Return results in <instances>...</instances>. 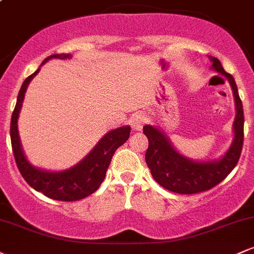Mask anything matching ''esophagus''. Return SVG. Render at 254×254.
<instances>
[{"mask_svg":"<svg viewBox=\"0 0 254 254\" xmlns=\"http://www.w3.org/2000/svg\"><path fill=\"white\" fill-rule=\"evenodd\" d=\"M145 124V117L142 113H138V115H135L131 119V127L136 131H141L143 129Z\"/></svg>","mask_w":254,"mask_h":254,"instance_id":"1","label":"esophagus"}]
</instances>
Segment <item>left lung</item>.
<instances>
[{
    "mask_svg": "<svg viewBox=\"0 0 254 254\" xmlns=\"http://www.w3.org/2000/svg\"><path fill=\"white\" fill-rule=\"evenodd\" d=\"M211 69L228 80L235 104L233 122V141L218 159L193 160L185 156L174 147L161 127L147 124L143 133L148 145L145 162L155 182L166 190L182 194H193L210 190L226 178L235 167L240 157L244 142V110L234 77L223 69L216 57L209 56Z\"/></svg>",
    "mask_w": 254,
    "mask_h": 254,
    "instance_id": "8db88e82",
    "label": "left lung"
}]
</instances>
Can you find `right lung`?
Returning <instances> with one entry per match:
<instances>
[{
	"label": "right lung",
	"instance_id": "obj_1",
	"mask_svg": "<svg viewBox=\"0 0 254 254\" xmlns=\"http://www.w3.org/2000/svg\"><path fill=\"white\" fill-rule=\"evenodd\" d=\"M66 60L71 58L70 54H56L44 60L40 66L51 60ZM40 66L33 74L30 75L22 83L17 94L15 109L11 115L10 122V141L13 154L20 173L24 177L31 188L42 192L46 197L56 200L72 202L89 196L100 188L104 182L106 171L109 168L115 151L127 141L130 136V127H117L106 132L92 150L76 165L62 171H48L36 167L28 161L20 139L17 119L25 99V93L28 84L39 72Z\"/></svg>",
	"mask_w": 254,
	"mask_h": 254
}]
</instances>
